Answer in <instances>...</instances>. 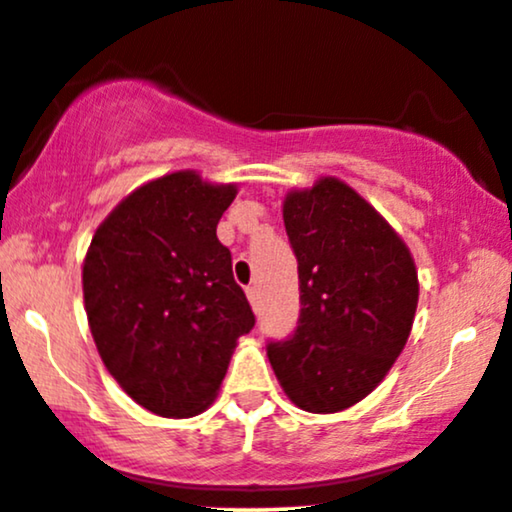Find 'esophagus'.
I'll return each mask as SVG.
<instances>
[{
    "label": "esophagus",
    "instance_id": "1",
    "mask_svg": "<svg viewBox=\"0 0 512 512\" xmlns=\"http://www.w3.org/2000/svg\"><path fill=\"white\" fill-rule=\"evenodd\" d=\"M245 295H248V300H250L252 307H257V304H260V290H257V286L245 288Z\"/></svg>",
    "mask_w": 512,
    "mask_h": 512
}]
</instances>
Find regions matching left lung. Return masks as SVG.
Here are the masks:
<instances>
[{
	"label": "left lung",
	"mask_w": 512,
	"mask_h": 512,
	"mask_svg": "<svg viewBox=\"0 0 512 512\" xmlns=\"http://www.w3.org/2000/svg\"><path fill=\"white\" fill-rule=\"evenodd\" d=\"M283 224L302 309L293 338L269 345V361L302 411H345L383 383L409 340L416 262L390 222L338 177L288 191Z\"/></svg>",
	"instance_id": "1"
}]
</instances>
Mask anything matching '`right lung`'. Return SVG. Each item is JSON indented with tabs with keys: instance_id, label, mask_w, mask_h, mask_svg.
I'll use <instances>...</instances> for the list:
<instances>
[{
	"instance_id": "right-lung-1",
	"label": "right lung",
	"mask_w": 512,
	"mask_h": 512,
	"mask_svg": "<svg viewBox=\"0 0 512 512\" xmlns=\"http://www.w3.org/2000/svg\"><path fill=\"white\" fill-rule=\"evenodd\" d=\"M236 193L196 170L163 174L115 205L84 255V309L101 361L155 416L208 409L238 338L255 326L217 238Z\"/></svg>"
}]
</instances>
